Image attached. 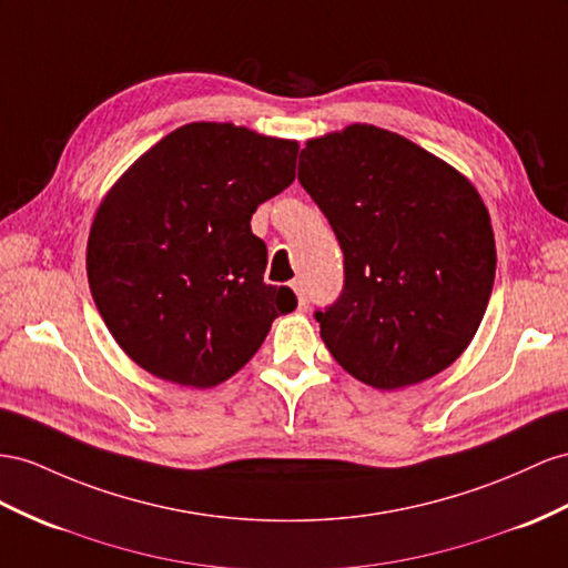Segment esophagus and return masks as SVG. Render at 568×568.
Returning a JSON list of instances; mask_svg holds the SVG:
<instances>
[{"mask_svg": "<svg viewBox=\"0 0 568 568\" xmlns=\"http://www.w3.org/2000/svg\"><path fill=\"white\" fill-rule=\"evenodd\" d=\"M293 290H295V295H297V307L300 310H307L310 307V297H307V290H304L302 281H295Z\"/></svg>", "mask_w": 568, "mask_h": 568, "instance_id": "esophagus-1", "label": "esophagus"}]
</instances>
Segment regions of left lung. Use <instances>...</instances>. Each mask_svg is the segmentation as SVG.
Returning a JSON list of instances; mask_svg holds the SVG:
<instances>
[{"label":"left lung","instance_id":"1","mask_svg":"<svg viewBox=\"0 0 568 568\" xmlns=\"http://www.w3.org/2000/svg\"><path fill=\"white\" fill-rule=\"evenodd\" d=\"M297 178L345 258L341 297L314 314L338 365L382 390L454 365L483 322L497 271L477 189L372 124L307 141Z\"/></svg>","mask_w":568,"mask_h":568}]
</instances>
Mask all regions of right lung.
Returning a JSON list of instances; mask_svg holds the SVG:
<instances>
[{
  "label": "right lung",
  "instance_id": "add662e5",
  "mask_svg": "<svg viewBox=\"0 0 568 568\" xmlns=\"http://www.w3.org/2000/svg\"><path fill=\"white\" fill-rule=\"evenodd\" d=\"M297 141L230 122L160 139L114 182L93 217L85 271L112 338L158 379L211 388L230 379L293 312L266 285L252 232L258 203L295 180Z\"/></svg>",
  "mask_w": 568,
  "mask_h": 568
}]
</instances>
